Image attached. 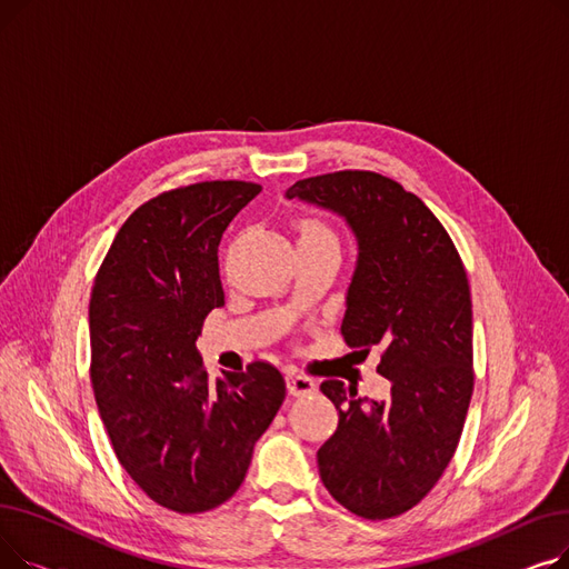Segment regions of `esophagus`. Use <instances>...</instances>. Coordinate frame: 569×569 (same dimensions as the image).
<instances>
[{
	"label": "esophagus",
	"mask_w": 569,
	"mask_h": 569,
	"mask_svg": "<svg viewBox=\"0 0 569 569\" xmlns=\"http://www.w3.org/2000/svg\"><path fill=\"white\" fill-rule=\"evenodd\" d=\"M286 387H288V395H292V397H307V395L316 392L313 378H309L305 373H288Z\"/></svg>",
	"instance_id": "esophagus-1"
}]
</instances>
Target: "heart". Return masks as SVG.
Masks as SVG:
<instances>
[{"label": "heart", "instance_id": "obj_1", "mask_svg": "<svg viewBox=\"0 0 569 569\" xmlns=\"http://www.w3.org/2000/svg\"><path fill=\"white\" fill-rule=\"evenodd\" d=\"M302 234H330L320 223H305Z\"/></svg>", "mask_w": 569, "mask_h": 569}]
</instances>
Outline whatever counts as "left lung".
I'll return each mask as SVG.
<instances>
[{
	"label": "left lung",
	"instance_id": "left-lung-1",
	"mask_svg": "<svg viewBox=\"0 0 569 569\" xmlns=\"http://www.w3.org/2000/svg\"><path fill=\"white\" fill-rule=\"evenodd\" d=\"M286 198L327 209L357 242L341 335L369 355L390 399L325 380L339 427L318 450L320 480L346 510L390 519L420 502L455 457L472 395V305L463 262L431 209L399 182L343 170L295 182Z\"/></svg>",
	"mask_w": 569,
	"mask_h": 569
}]
</instances>
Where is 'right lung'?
Listing matches in <instances>:
<instances>
[{
    "mask_svg": "<svg viewBox=\"0 0 569 569\" xmlns=\"http://www.w3.org/2000/svg\"><path fill=\"white\" fill-rule=\"evenodd\" d=\"M258 193L230 179L140 204L89 300L92 385L112 450L149 498L179 515L212 510L239 489L286 399L272 365L209 382L196 350L207 313L226 305L223 230Z\"/></svg>",
    "mask_w": 569,
    "mask_h": 569,
    "instance_id": "right-lung-1",
    "label": "right lung"
}]
</instances>
